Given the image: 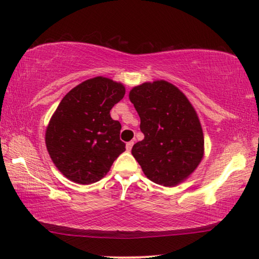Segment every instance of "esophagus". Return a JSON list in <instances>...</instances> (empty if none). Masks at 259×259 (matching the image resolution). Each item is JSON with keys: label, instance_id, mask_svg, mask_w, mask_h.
I'll use <instances>...</instances> for the list:
<instances>
[{"label": "esophagus", "instance_id": "obj_1", "mask_svg": "<svg viewBox=\"0 0 259 259\" xmlns=\"http://www.w3.org/2000/svg\"><path fill=\"white\" fill-rule=\"evenodd\" d=\"M133 146H134V142L133 140H131V142H128L126 143V145H125V148H126V151H131V148H133Z\"/></svg>", "mask_w": 259, "mask_h": 259}]
</instances>
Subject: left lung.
I'll use <instances>...</instances> for the list:
<instances>
[{"instance_id": "left-lung-1", "label": "left lung", "mask_w": 259, "mask_h": 259, "mask_svg": "<svg viewBox=\"0 0 259 259\" xmlns=\"http://www.w3.org/2000/svg\"><path fill=\"white\" fill-rule=\"evenodd\" d=\"M129 99L144 134L131 150L134 157L153 183L178 185L198 168L204 153L202 126L194 107L177 87L164 80L133 88Z\"/></svg>"}]
</instances>
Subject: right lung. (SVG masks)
<instances>
[{"instance_id": "1", "label": "right lung", "mask_w": 259, "mask_h": 259, "mask_svg": "<svg viewBox=\"0 0 259 259\" xmlns=\"http://www.w3.org/2000/svg\"><path fill=\"white\" fill-rule=\"evenodd\" d=\"M124 94L122 83L97 76L61 99L47 126L46 145L52 162L69 181L83 185L100 181L125 151L120 122L109 114Z\"/></svg>"}]
</instances>
